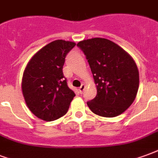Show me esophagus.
<instances>
[{"label":"esophagus","instance_id":"34e87169","mask_svg":"<svg viewBox=\"0 0 158 158\" xmlns=\"http://www.w3.org/2000/svg\"><path fill=\"white\" fill-rule=\"evenodd\" d=\"M84 90H85V85H84V84H81V86L79 87V92H80V93H82Z\"/></svg>","mask_w":158,"mask_h":158}]
</instances>
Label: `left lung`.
<instances>
[{"label":"left lung","instance_id":"1","mask_svg":"<svg viewBox=\"0 0 158 158\" xmlns=\"http://www.w3.org/2000/svg\"><path fill=\"white\" fill-rule=\"evenodd\" d=\"M77 46L86 55L97 87V95L87 102L95 114L115 117L132 104L139 88V71L134 60L107 39L82 40Z\"/></svg>","mask_w":158,"mask_h":158}]
</instances>
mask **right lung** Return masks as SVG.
<instances>
[{"mask_svg": "<svg viewBox=\"0 0 158 158\" xmlns=\"http://www.w3.org/2000/svg\"><path fill=\"white\" fill-rule=\"evenodd\" d=\"M76 45L58 40L33 55L23 76L22 90L26 104L39 118L53 121L65 115L76 94L63 74L65 56Z\"/></svg>", "mask_w": 158, "mask_h": 158, "instance_id": "obj_1", "label": "right lung"}]
</instances>
